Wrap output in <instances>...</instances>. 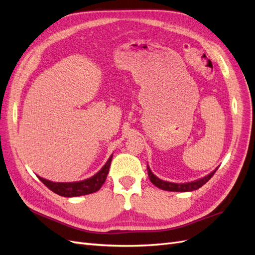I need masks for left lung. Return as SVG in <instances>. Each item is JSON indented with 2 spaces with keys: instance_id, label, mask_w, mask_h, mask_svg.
Segmentation results:
<instances>
[{
  "instance_id": "8db88e82",
  "label": "left lung",
  "mask_w": 255,
  "mask_h": 255,
  "mask_svg": "<svg viewBox=\"0 0 255 255\" xmlns=\"http://www.w3.org/2000/svg\"><path fill=\"white\" fill-rule=\"evenodd\" d=\"M218 169H215L213 172H211L210 174H208L207 177L202 178L200 180L194 181V182H188V183H171V182H167V181H162L160 179H158L156 175H154V173L151 171V169L148 168L147 166V173H148V178L151 180L152 183L157 186L158 188H161L164 191H170V192H192L195 190H198L199 187H201L204 184H206L207 182L210 180L213 174L215 173Z\"/></svg>"
}]
</instances>
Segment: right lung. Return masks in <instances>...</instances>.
<instances>
[{
	"label": "right lung",
	"instance_id": "add662e5",
	"mask_svg": "<svg viewBox=\"0 0 255 255\" xmlns=\"http://www.w3.org/2000/svg\"><path fill=\"white\" fill-rule=\"evenodd\" d=\"M112 157L113 155L109 158L107 164L102 167L101 170L96 173L94 177L80 182H69V183L65 182V183H63V182H51L41 177H38V179H40V181L43 182L50 191H53L54 193L60 196H63V197H76V196L95 193L97 191H99L102 184L106 182L109 173V169L111 166V161H112Z\"/></svg>",
	"mask_w": 255,
	"mask_h": 255
}]
</instances>
